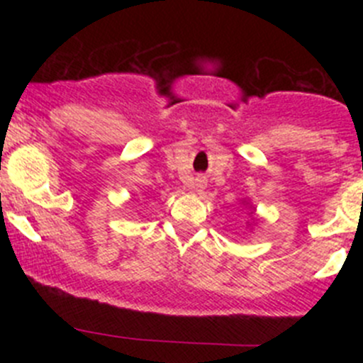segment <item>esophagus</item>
I'll use <instances>...</instances> for the list:
<instances>
[{
  "instance_id": "1",
  "label": "esophagus",
  "mask_w": 363,
  "mask_h": 363,
  "mask_svg": "<svg viewBox=\"0 0 363 363\" xmlns=\"http://www.w3.org/2000/svg\"><path fill=\"white\" fill-rule=\"evenodd\" d=\"M191 189H195L196 193H202L205 189V179L202 177H196L195 181L191 182Z\"/></svg>"
}]
</instances>
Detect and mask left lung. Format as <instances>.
<instances>
[{
  "instance_id": "left-lung-1",
  "label": "left lung",
  "mask_w": 363,
  "mask_h": 363,
  "mask_svg": "<svg viewBox=\"0 0 363 363\" xmlns=\"http://www.w3.org/2000/svg\"><path fill=\"white\" fill-rule=\"evenodd\" d=\"M242 205H246V208H247V211H250V216H252V214H255V211H256V208H255V207H252V205H251L250 202H246V200H244V202H242ZM247 223H250V221H247ZM247 226H251V223H250V225H247Z\"/></svg>"
}]
</instances>
